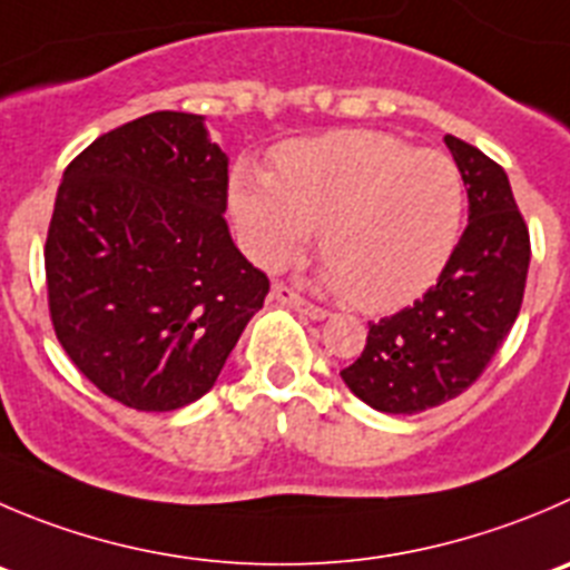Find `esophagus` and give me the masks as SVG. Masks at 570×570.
Returning <instances> with one entry per match:
<instances>
[{"label": "esophagus", "mask_w": 570, "mask_h": 570, "mask_svg": "<svg viewBox=\"0 0 570 570\" xmlns=\"http://www.w3.org/2000/svg\"><path fill=\"white\" fill-rule=\"evenodd\" d=\"M271 294H274V299L279 302V305L291 307V311L302 313V316L307 318H316V322H322V318H327V311L324 307H318L316 302L305 299L302 294H296L291 285H285V282H274V288H271Z\"/></svg>", "instance_id": "esophagus-1"}]
</instances>
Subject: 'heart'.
Segmentation results:
<instances>
[{
  "label": "heart",
  "mask_w": 570,
  "mask_h": 570,
  "mask_svg": "<svg viewBox=\"0 0 570 570\" xmlns=\"http://www.w3.org/2000/svg\"><path fill=\"white\" fill-rule=\"evenodd\" d=\"M229 204L254 263H294L316 232L327 288L383 313L420 296L451 259L464 184L436 150L346 128L282 145L271 176L237 167Z\"/></svg>",
  "instance_id": "heart-1"
}]
</instances>
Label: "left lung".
<instances>
[{
  "instance_id": "left-lung-1",
  "label": "left lung",
  "mask_w": 570,
  "mask_h": 570,
  "mask_svg": "<svg viewBox=\"0 0 570 570\" xmlns=\"http://www.w3.org/2000/svg\"><path fill=\"white\" fill-rule=\"evenodd\" d=\"M468 187V229L436 285L370 324L361 357L341 370L355 397L383 414H420L473 386L523 305L532 259L529 226L498 161L444 137Z\"/></svg>"
}]
</instances>
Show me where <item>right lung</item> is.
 <instances>
[{"label": "right lung", "instance_id": "1", "mask_svg": "<svg viewBox=\"0 0 570 570\" xmlns=\"http://www.w3.org/2000/svg\"><path fill=\"white\" fill-rule=\"evenodd\" d=\"M229 159L204 117L154 111L63 170L45 246L52 330L106 397L176 411L209 392L268 276L226 224Z\"/></svg>", "mask_w": 570, "mask_h": 570}]
</instances>
